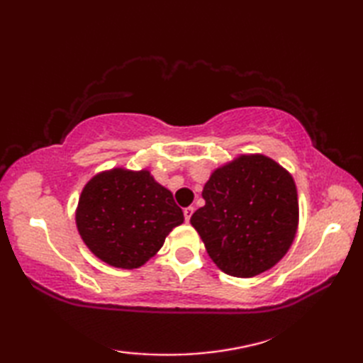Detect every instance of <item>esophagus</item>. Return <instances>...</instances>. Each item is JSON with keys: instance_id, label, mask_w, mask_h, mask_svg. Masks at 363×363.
<instances>
[{"instance_id": "esophagus-1", "label": "esophagus", "mask_w": 363, "mask_h": 363, "mask_svg": "<svg viewBox=\"0 0 363 363\" xmlns=\"http://www.w3.org/2000/svg\"><path fill=\"white\" fill-rule=\"evenodd\" d=\"M194 212H195V207L194 206H189V207H186V209H184V218H186V221H190Z\"/></svg>"}]
</instances>
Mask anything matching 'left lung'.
<instances>
[{
    "label": "left lung",
    "instance_id": "1",
    "mask_svg": "<svg viewBox=\"0 0 363 363\" xmlns=\"http://www.w3.org/2000/svg\"><path fill=\"white\" fill-rule=\"evenodd\" d=\"M203 198L206 204L190 223L226 274L264 273L295 240L299 218L295 181L264 154H243L215 169Z\"/></svg>",
    "mask_w": 363,
    "mask_h": 363
}]
</instances>
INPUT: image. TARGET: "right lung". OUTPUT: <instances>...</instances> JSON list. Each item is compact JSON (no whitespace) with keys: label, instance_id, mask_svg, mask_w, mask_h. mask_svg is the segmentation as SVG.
I'll return each mask as SVG.
<instances>
[{"label":"right lung","instance_id":"add662e5","mask_svg":"<svg viewBox=\"0 0 363 363\" xmlns=\"http://www.w3.org/2000/svg\"><path fill=\"white\" fill-rule=\"evenodd\" d=\"M182 221L172 191L148 169L98 173L82 189L76 209V226L87 248L106 264L125 269L150 260Z\"/></svg>","mask_w":363,"mask_h":363}]
</instances>
